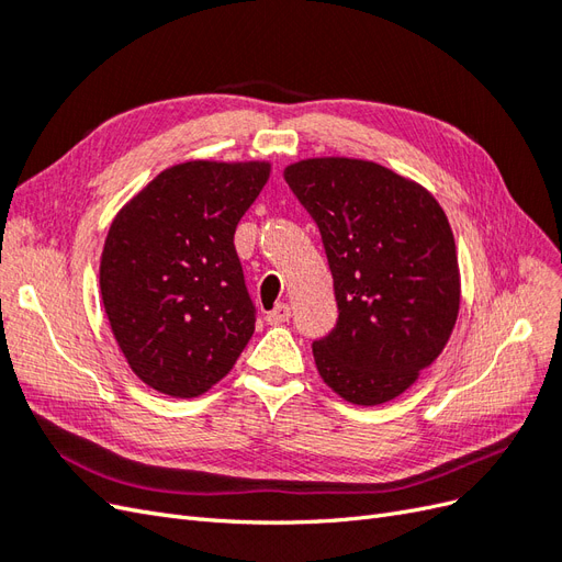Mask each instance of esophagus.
<instances>
[{
	"label": "esophagus",
	"instance_id": "obj_1",
	"mask_svg": "<svg viewBox=\"0 0 562 562\" xmlns=\"http://www.w3.org/2000/svg\"><path fill=\"white\" fill-rule=\"evenodd\" d=\"M265 318H267L269 326H279V323H285L288 318H291V307H288L285 302H279L274 310L267 312V316H265Z\"/></svg>",
	"mask_w": 562,
	"mask_h": 562
}]
</instances>
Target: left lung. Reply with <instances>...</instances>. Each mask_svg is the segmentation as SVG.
Instances as JSON below:
<instances>
[{"label": "left lung", "mask_w": 562, "mask_h": 562, "mask_svg": "<svg viewBox=\"0 0 562 562\" xmlns=\"http://www.w3.org/2000/svg\"><path fill=\"white\" fill-rule=\"evenodd\" d=\"M314 217L333 274L335 328L312 351L335 394L380 405L411 386L448 345L459 267L448 217L422 184L347 157L283 171Z\"/></svg>", "instance_id": "8db88e82"}]
</instances>
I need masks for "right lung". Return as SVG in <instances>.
I'll list each match as a JSON object with an SVG mask.
<instances>
[{"instance_id":"obj_1","label":"right lung","mask_w":562,"mask_h":562,"mask_svg":"<svg viewBox=\"0 0 562 562\" xmlns=\"http://www.w3.org/2000/svg\"><path fill=\"white\" fill-rule=\"evenodd\" d=\"M267 161L166 168L112 220L100 295L119 349L147 386L194 398L223 380L255 330L234 232Z\"/></svg>"}]
</instances>
